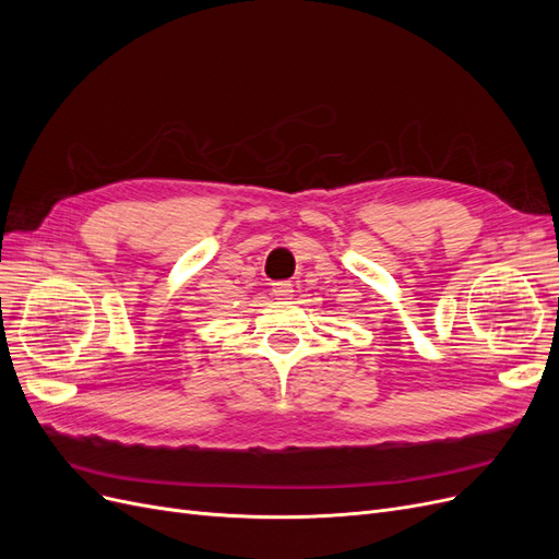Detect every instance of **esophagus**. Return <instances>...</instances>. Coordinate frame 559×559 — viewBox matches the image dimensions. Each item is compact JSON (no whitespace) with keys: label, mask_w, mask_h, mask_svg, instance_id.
Here are the masks:
<instances>
[{"label":"esophagus","mask_w":559,"mask_h":559,"mask_svg":"<svg viewBox=\"0 0 559 559\" xmlns=\"http://www.w3.org/2000/svg\"><path fill=\"white\" fill-rule=\"evenodd\" d=\"M273 296H277V298H292L294 296V284L292 282H275L273 284Z\"/></svg>","instance_id":"34e87169"}]
</instances>
